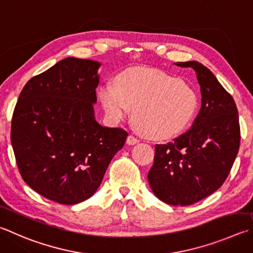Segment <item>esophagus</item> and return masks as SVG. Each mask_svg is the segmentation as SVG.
I'll list each match as a JSON object with an SVG mask.
<instances>
[{"label": "esophagus", "mask_w": 253, "mask_h": 253, "mask_svg": "<svg viewBox=\"0 0 253 253\" xmlns=\"http://www.w3.org/2000/svg\"><path fill=\"white\" fill-rule=\"evenodd\" d=\"M126 142H127L128 145H130V146H131V145H136V144H138L139 140L137 139L136 137L132 136V135H129V136L127 137V140H126Z\"/></svg>", "instance_id": "34e87169"}]
</instances>
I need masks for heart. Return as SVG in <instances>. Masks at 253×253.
<instances>
[{
    "mask_svg": "<svg viewBox=\"0 0 253 253\" xmlns=\"http://www.w3.org/2000/svg\"><path fill=\"white\" fill-rule=\"evenodd\" d=\"M100 104L112 122L132 112L136 127L147 137L166 139L189 125L198 96L188 83L153 68L132 67L99 89Z\"/></svg>",
    "mask_w": 253,
    "mask_h": 253,
    "instance_id": "1",
    "label": "heart"
}]
</instances>
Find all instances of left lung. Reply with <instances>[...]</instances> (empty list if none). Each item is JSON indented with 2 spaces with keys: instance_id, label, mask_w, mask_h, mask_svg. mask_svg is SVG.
Instances as JSON below:
<instances>
[{
  "instance_id": "left-lung-1",
  "label": "left lung",
  "mask_w": 253,
  "mask_h": 253,
  "mask_svg": "<svg viewBox=\"0 0 253 253\" xmlns=\"http://www.w3.org/2000/svg\"><path fill=\"white\" fill-rule=\"evenodd\" d=\"M191 67L200 85L201 108L191 128L166 145H156L148 181L155 196L172 206H189L219 189L240 146L238 109L232 96L199 62Z\"/></svg>"
}]
</instances>
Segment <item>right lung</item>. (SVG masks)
I'll list each match as a JSON object with an SVG mask.
<instances>
[{"instance_id":"right-lung-1","label":"right lung","mask_w":253,"mask_h":253,"mask_svg":"<svg viewBox=\"0 0 253 253\" xmlns=\"http://www.w3.org/2000/svg\"><path fill=\"white\" fill-rule=\"evenodd\" d=\"M99 67L91 59H62L26 83L13 113L11 142L23 180L55 203L93 196L128 136L95 119Z\"/></svg>"}]
</instances>
